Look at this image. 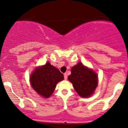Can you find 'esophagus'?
Here are the masks:
<instances>
[{
	"mask_svg": "<svg viewBox=\"0 0 128 128\" xmlns=\"http://www.w3.org/2000/svg\"><path fill=\"white\" fill-rule=\"evenodd\" d=\"M64 80H67V79H68V74H67L66 73H64Z\"/></svg>",
	"mask_w": 128,
	"mask_h": 128,
	"instance_id": "obj_1",
	"label": "esophagus"
}]
</instances>
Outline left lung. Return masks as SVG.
I'll return each instance as SVG.
<instances>
[{
    "label": "left lung",
    "mask_w": 128,
    "mask_h": 128,
    "mask_svg": "<svg viewBox=\"0 0 128 128\" xmlns=\"http://www.w3.org/2000/svg\"><path fill=\"white\" fill-rule=\"evenodd\" d=\"M68 80L82 97L91 96L98 84L96 74L81 62L72 67L71 74L68 76Z\"/></svg>",
    "instance_id": "8db88e82"
}]
</instances>
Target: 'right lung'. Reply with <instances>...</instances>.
I'll return each mask as SVG.
<instances>
[{"mask_svg": "<svg viewBox=\"0 0 128 128\" xmlns=\"http://www.w3.org/2000/svg\"><path fill=\"white\" fill-rule=\"evenodd\" d=\"M63 80V74L49 62L36 68L30 77L33 89L45 98L50 97L54 91L57 83Z\"/></svg>", "mask_w": 128, "mask_h": 128, "instance_id": "right-lung-1", "label": "right lung"}]
</instances>
